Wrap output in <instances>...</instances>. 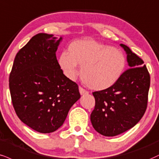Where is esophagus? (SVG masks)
Wrapping results in <instances>:
<instances>
[{"label":"esophagus","instance_id":"esophagus-1","mask_svg":"<svg viewBox=\"0 0 159 159\" xmlns=\"http://www.w3.org/2000/svg\"><path fill=\"white\" fill-rule=\"evenodd\" d=\"M79 92H80V94L81 95H86V94H88L89 93V92L86 90V89H84V88H82L81 87H79Z\"/></svg>","mask_w":159,"mask_h":159}]
</instances>
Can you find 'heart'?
Masks as SVG:
<instances>
[{"mask_svg": "<svg viewBox=\"0 0 159 159\" xmlns=\"http://www.w3.org/2000/svg\"><path fill=\"white\" fill-rule=\"evenodd\" d=\"M59 64L66 77L74 79L81 66V76L91 89L102 90L112 87L121 77L125 67L123 52L93 40H78L70 43L68 52L59 57Z\"/></svg>", "mask_w": 159, "mask_h": 159, "instance_id": "1", "label": "heart"}]
</instances>
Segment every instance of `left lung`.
Instances as JSON below:
<instances>
[{
  "label": "left lung",
  "instance_id": "1",
  "mask_svg": "<svg viewBox=\"0 0 159 159\" xmlns=\"http://www.w3.org/2000/svg\"><path fill=\"white\" fill-rule=\"evenodd\" d=\"M129 68L117 82L93 92L95 108L90 115L94 129L104 136H116L133 127L147 110L150 76L142 59L124 44Z\"/></svg>",
  "mask_w": 159,
  "mask_h": 159
}]
</instances>
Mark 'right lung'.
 Instances as JSON below:
<instances>
[{"label": "right lung", "instance_id": "add662e5", "mask_svg": "<svg viewBox=\"0 0 159 159\" xmlns=\"http://www.w3.org/2000/svg\"><path fill=\"white\" fill-rule=\"evenodd\" d=\"M38 33L15 56L9 74L13 107L23 123L41 133L64 124L81 97L78 86L63 73L56 58L62 38Z\"/></svg>", "mask_w": 159, "mask_h": 159}]
</instances>
